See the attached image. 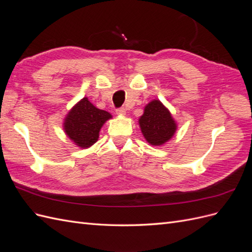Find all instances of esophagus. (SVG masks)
<instances>
[{
	"mask_svg": "<svg viewBox=\"0 0 252 252\" xmlns=\"http://www.w3.org/2000/svg\"><path fill=\"white\" fill-rule=\"evenodd\" d=\"M117 114H119V116H125L126 114V109L125 108H118L117 109Z\"/></svg>",
	"mask_w": 252,
	"mask_h": 252,
	"instance_id": "34e87169",
	"label": "esophagus"
}]
</instances>
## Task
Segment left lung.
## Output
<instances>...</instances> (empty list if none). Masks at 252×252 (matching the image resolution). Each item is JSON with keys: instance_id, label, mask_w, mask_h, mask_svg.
Masks as SVG:
<instances>
[{"instance_id": "left-lung-1", "label": "left lung", "mask_w": 252, "mask_h": 252, "mask_svg": "<svg viewBox=\"0 0 252 252\" xmlns=\"http://www.w3.org/2000/svg\"><path fill=\"white\" fill-rule=\"evenodd\" d=\"M139 124L144 138L154 146H161L168 142L177 130V123L171 113L158 100L145 106Z\"/></svg>"}]
</instances>
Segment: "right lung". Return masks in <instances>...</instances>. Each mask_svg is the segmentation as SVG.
<instances>
[{
    "label": "right lung",
    "mask_w": 252,
    "mask_h": 252,
    "mask_svg": "<svg viewBox=\"0 0 252 252\" xmlns=\"http://www.w3.org/2000/svg\"><path fill=\"white\" fill-rule=\"evenodd\" d=\"M112 116L96 108L87 97H83L68 112L64 121V131L75 145L88 148L97 141L102 126Z\"/></svg>",
    "instance_id": "obj_1"
}]
</instances>
